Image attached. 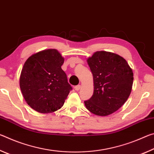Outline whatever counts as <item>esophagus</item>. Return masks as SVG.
Returning a JSON list of instances; mask_svg holds the SVG:
<instances>
[{"label":"esophagus","instance_id":"1","mask_svg":"<svg viewBox=\"0 0 154 154\" xmlns=\"http://www.w3.org/2000/svg\"><path fill=\"white\" fill-rule=\"evenodd\" d=\"M80 88H81V85H76V86L75 87V90H76V91H78V90H80Z\"/></svg>","mask_w":154,"mask_h":154}]
</instances>
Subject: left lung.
<instances>
[{"label": "left lung", "instance_id": "1", "mask_svg": "<svg viewBox=\"0 0 154 154\" xmlns=\"http://www.w3.org/2000/svg\"><path fill=\"white\" fill-rule=\"evenodd\" d=\"M87 61L94 88L85 105L92 113L106 116L118 110L128 98L133 72L126 60L111 52L96 51Z\"/></svg>", "mask_w": 154, "mask_h": 154}]
</instances>
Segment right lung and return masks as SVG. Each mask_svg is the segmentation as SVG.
Wrapping results in <instances>:
<instances>
[{
    "mask_svg": "<svg viewBox=\"0 0 154 154\" xmlns=\"http://www.w3.org/2000/svg\"><path fill=\"white\" fill-rule=\"evenodd\" d=\"M64 58L56 49L33 54L25 62L20 86L26 102L42 113L60 109L72 88L62 69Z\"/></svg>",
    "mask_w": 154,
    "mask_h": 154,
    "instance_id": "obj_1",
    "label": "right lung"
}]
</instances>
